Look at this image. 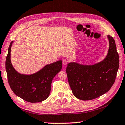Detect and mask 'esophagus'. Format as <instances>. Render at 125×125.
I'll use <instances>...</instances> for the list:
<instances>
[{
  "label": "esophagus",
  "mask_w": 125,
  "mask_h": 125,
  "mask_svg": "<svg viewBox=\"0 0 125 125\" xmlns=\"http://www.w3.org/2000/svg\"><path fill=\"white\" fill-rule=\"evenodd\" d=\"M63 64L64 65H67L68 64V61L66 60H64L63 61Z\"/></svg>",
  "instance_id": "obj_1"
}]
</instances>
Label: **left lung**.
Instances as JSON below:
<instances>
[{
	"mask_svg": "<svg viewBox=\"0 0 125 125\" xmlns=\"http://www.w3.org/2000/svg\"><path fill=\"white\" fill-rule=\"evenodd\" d=\"M109 47L103 61L93 65L76 62L68 64V80L74 95L82 100L100 96L110 89L115 82L119 67V57L115 40L107 35Z\"/></svg>",
	"mask_w": 125,
	"mask_h": 125,
	"instance_id": "1",
	"label": "left lung"
}]
</instances>
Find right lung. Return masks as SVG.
Listing matches in <instances>:
<instances>
[{
  "instance_id": "add662e5",
  "label": "right lung",
  "mask_w": 125,
  "mask_h": 125,
  "mask_svg": "<svg viewBox=\"0 0 125 125\" xmlns=\"http://www.w3.org/2000/svg\"><path fill=\"white\" fill-rule=\"evenodd\" d=\"M10 43L6 58L5 68L8 83L16 95L30 103L41 102L49 96L53 78L62 69V61L46 65L32 74H23L17 72L11 62Z\"/></svg>"
}]
</instances>
